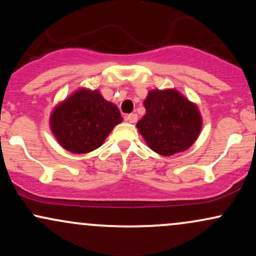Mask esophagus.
Masks as SVG:
<instances>
[{
  "label": "esophagus",
  "instance_id": "34e87169",
  "mask_svg": "<svg viewBox=\"0 0 256 256\" xmlns=\"http://www.w3.org/2000/svg\"><path fill=\"white\" fill-rule=\"evenodd\" d=\"M125 120H126V122H132V124H134V122H136L138 120V116H137V114L132 113V114H128V116H126Z\"/></svg>",
  "mask_w": 256,
  "mask_h": 256
}]
</instances>
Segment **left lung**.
<instances>
[{
  "mask_svg": "<svg viewBox=\"0 0 256 256\" xmlns=\"http://www.w3.org/2000/svg\"><path fill=\"white\" fill-rule=\"evenodd\" d=\"M144 107L146 112L137 122V128L158 154L171 156L186 150L198 137L202 119L198 106L178 91H149Z\"/></svg>",
  "mask_w": 256,
  "mask_h": 256,
  "instance_id": "1",
  "label": "left lung"
}]
</instances>
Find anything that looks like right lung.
<instances>
[{
  "label": "right lung",
  "instance_id": "1",
  "mask_svg": "<svg viewBox=\"0 0 256 256\" xmlns=\"http://www.w3.org/2000/svg\"><path fill=\"white\" fill-rule=\"evenodd\" d=\"M122 120L118 107L98 90L80 89L52 110L50 128L66 150L85 154L101 146Z\"/></svg>",
  "mask_w": 256,
  "mask_h": 256
}]
</instances>
